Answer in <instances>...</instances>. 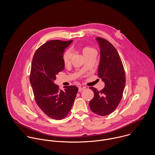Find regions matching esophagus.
Listing matches in <instances>:
<instances>
[{"label":"esophagus","instance_id":"1","mask_svg":"<svg viewBox=\"0 0 155 155\" xmlns=\"http://www.w3.org/2000/svg\"><path fill=\"white\" fill-rule=\"evenodd\" d=\"M85 88H86V87H79V89H78V91L79 92H81V91H82L83 90H84Z\"/></svg>","mask_w":155,"mask_h":155}]
</instances>
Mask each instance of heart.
Wrapping results in <instances>:
<instances>
[{"label":"heart","mask_w":155,"mask_h":155,"mask_svg":"<svg viewBox=\"0 0 155 155\" xmlns=\"http://www.w3.org/2000/svg\"><path fill=\"white\" fill-rule=\"evenodd\" d=\"M91 49H91V48H89V47H85V48H84L82 49V53H83V55L86 53L87 52L89 51V50ZM71 52L68 51H66L63 55V63L64 64H68L69 63H70V58H71Z\"/></svg>","instance_id":"obj_1"}]
</instances>
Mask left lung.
<instances>
[{"mask_svg": "<svg viewBox=\"0 0 155 155\" xmlns=\"http://www.w3.org/2000/svg\"><path fill=\"white\" fill-rule=\"evenodd\" d=\"M96 41L100 50L98 75L104 82L105 87L100 91L94 87L89 88L94 92V96L89 105L94 113L106 116L116 109L122 99L126 82L125 73L114 46L101 38H97Z\"/></svg>", "mask_w": 155, "mask_h": 155, "instance_id": "obj_1", "label": "left lung"}]
</instances>
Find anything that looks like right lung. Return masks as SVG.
Masks as SVG:
<instances>
[{"label": "right lung", "instance_id": "add662e5", "mask_svg": "<svg viewBox=\"0 0 155 155\" xmlns=\"http://www.w3.org/2000/svg\"><path fill=\"white\" fill-rule=\"evenodd\" d=\"M72 42L53 40L46 42L36 50L31 63L30 82L36 102L45 114L57 120L66 117L78 91L73 85L60 90L54 84L56 76L64 68L63 57Z\"/></svg>", "mask_w": 155, "mask_h": 155}]
</instances>
